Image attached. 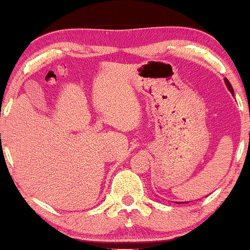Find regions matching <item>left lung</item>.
<instances>
[{
	"label": "left lung",
	"mask_w": 250,
	"mask_h": 250,
	"mask_svg": "<svg viewBox=\"0 0 250 250\" xmlns=\"http://www.w3.org/2000/svg\"><path fill=\"white\" fill-rule=\"evenodd\" d=\"M224 80H225V83H226V86H228V88H229V92L232 93V95H234V90H233V88H232V85H231V83H229V80L226 79V78H225ZM179 203H180V202H179ZM186 203H187V202H186Z\"/></svg>",
	"instance_id": "8db88e82"
}]
</instances>
